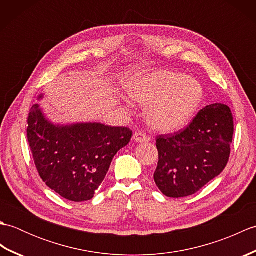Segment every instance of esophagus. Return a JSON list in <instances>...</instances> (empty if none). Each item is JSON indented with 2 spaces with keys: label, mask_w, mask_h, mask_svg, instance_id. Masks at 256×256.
I'll use <instances>...</instances> for the list:
<instances>
[{
  "label": "esophagus",
  "mask_w": 256,
  "mask_h": 256,
  "mask_svg": "<svg viewBox=\"0 0 256 256\" xmlns=\"http://www.w3.org/2000/svg\"><path fill=\"white\" fill-rule=\"evenodd\" d=\"M133 140L138 143H144V142H148L150 138L148 135H146L143 132H136L133 135Z\"/></svg>",
  "instance_id": "obj_1"
}]
</instances>
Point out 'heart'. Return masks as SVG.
Wrapping results in <instances>:
<instances>
[{"label": "heart", "instance_id": "b5f03b06", "mask_svg": "<svg viewBox=\"0 0 256 256\" xmlns=\"http://www.w3.org/2000/svg\"><path fill=\"white\" fill-rule=\"evenodd\" d=\"M133 100L148 104L146 116L154 128L175 132L184 128L202 100V86L194 78L170 70L140 74L125 86Z\"/></svg>", "mask_w": 256, "mask_h": 256}]
</instances>
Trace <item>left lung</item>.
<instances>
[{
	"instance_id": "8db88e82",
	"label": "left lung",
	"mask_w": 256,
	"mask_h": 256,
	"mask_svg": "<svg viewBox=\"0 0 256 256\" xmlns=\"http://www.w3.org/2000/svg\"><path fill=\"white\" fill-rule=\"evenodd\" d=\"M233 132L230 108L214 103L200 110L182 131L157 136L156 186L170 198L199 192L224 172L229 162Z\"/></svg>"
}]
</instances>
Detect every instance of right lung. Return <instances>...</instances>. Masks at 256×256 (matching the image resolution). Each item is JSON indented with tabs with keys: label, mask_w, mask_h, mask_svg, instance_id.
Returning <instances> with one entry per match:
<instances>
[{
	"label": "right lung",
	"mask_w": 256,
	"mask_h": 256,
	"mask_svg": "<svg viewBox=\"0 0 256 256\" xmlns=\"http://www.w3.org/2000/svg\"><path fill=\"white\" fill-rule=\"evenodd\" d=\"M27 124V140L40 178L62 198L74 202L94 198L113 157L133 134L128 128L101 123L55 125L38 104L32 106Z\"/></svg>",
	"instance_id": "1"
}]
</instances>
